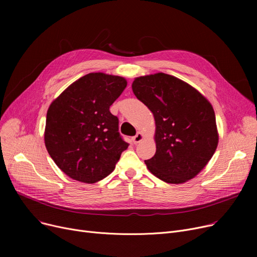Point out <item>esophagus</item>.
Listing matches in <instances>:
<instances>
[{
  "instance_id": "obj_1",
  "label": "esophagus",
  "mask_w": 257,
  "mask_h": 257,
  "mask_svg": "<svg viewBox=\"0 0 257 257\" xmlns=\"http://www.w3.org/2000/svg\"><path fill=\"white\" fill-rule=\"evenodd\" d=\"M143 140H144V136H143V134H142L141 132H139V133L137 134V136L132 139V141H133L134 144H139V143L142 142Z\"/></svg>"
}]
</instances>
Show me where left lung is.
Returning <instances> with one entry per match:
<instances>
[{
    "instance_id": "obj_1",
    "label": "left lung",
    "mask_w": 257,
    "mask_h": 257,
    "mask_svg": "<svg viewBox=\"0 0 257 257\" xmlns=\"http://www.w3.org/2000/svg\"><path fill=\"white\" fill-rule=\"evenodd\" d=\"M132 90L155 119L156 153L145 160L148 170L172 184L196 177L219 143L210 102L192 85L165 73L136 78Z\"/></svg>"
}]
</instances>
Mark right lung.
<instances>
[{"mask_svg":"<svg viewBox=\"0 0 257 257\" xmlns=\"http://www.w3.org/2000/svg\"><path fill=\"white\" fill-rule=\"evenodd\" d=\"M127 86L123 77L89 73L65 88L47 112L45 145L70 178L94 183L107 177L128 148L109 107Z\"/></svg>","mask_w":257,"mask_h":257,"instance_id":"right-lung-1","label":"right lung"}]
</instances>
